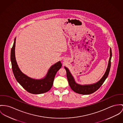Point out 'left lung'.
Returning a JSON list of instances; mask_svg holds the SVG:
<instances>
[{"label": "left lung", "instance_id": "left-lung-1", "mask_svg": "<svg viewBox=\"0 0 123 123\" xmlns=\"http://www.w3.org/2000/svg\"><path fill=\"white\" fill-rule=\"evenodd\" d=\"M110 57L109 58L108 65L106 70V72L103 77L95 83L89 85H80L77 83L75 81L74 77L70 73L69 70L65 66V68L66 71V76L68 81V83L71 89L76 93L81 95H89L93 93L97 90L100 86L103 85L104 81L108 77L109 75L111 66V59L112 57L111 49L110 48Z\"/></svg>", "mask_w": 123, "mask_h": 123}]
</instances>
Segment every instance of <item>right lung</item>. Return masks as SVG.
Wrapping results in <instances>:
<instances>
[{"mask_svg": "<svg viewBox=\"0 0 123 123\" xmlns=\"http://www.w3.org/2000/svg\"><path fill=\"white\" fill-rule=\"evenodd\" d=\"M16 38L11 51V61L12 70L16 80L26 90L33 94H41L48 92L51 88L57 72L60 69L62 64L59 61L50 67L46 76L41 79L37 80L29 77L24 74L17 65L15 56Z\"/></svg>", "mask_w": 123, "mask_h": 123, "instance_id": "right-lung-1", "label": "right lung"}]
</instances>
